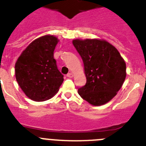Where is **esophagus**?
I'll return each mask as SVG.
<instances>
[{
	"label": "esophagus",
	"instance_id": "34e87169",
	"mask_svg": "<svg viewBox=\"0 0 146 146\" xmlns=\"http://www.w3.org/2000/svg\"><path fill=\"white\" fill-rule=\"evenodd\" d=\"M67 77H69V78H72V77H74V74H72V72H70V73H69V74H67Z\"/></svg>",
	"mask_w": 146,
	"mask_h": 146
}]
</instances>
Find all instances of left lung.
<instances>
[{"label": "left lung", "mask_w": 146, "mask_h": 146, "mask_svg": "<svg viewBox=\"0 0 146 146\" xmlns=\"http://www.w3.org/2000/svg\"><path fill=\"white\" fill-rule=\"evenodd\" d=\"M72 44L84 64L86 84L78 89L80 96L94 106L110 102L126 79L125 60L115 47L104 39H74Z\"/></svg>", "instance_id": "obj_1"}]
</instances>
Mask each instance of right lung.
Wrapping results in <instances>:
<instances>
[{
  "label": "right lung",
  "mask_w": 146,
  "mask_h": 146,
  "mask_svg": "<svg viewBox=\"0 0 146 146\" xmlns=\"http://www.w3.org/2000/svg\"><path fill=\"white\" fill-rule=\"evenodd\" d=\"M59 39L45 35L33 40L22 52L15 64V77L24 94L35 102L48 100L58 91L64 76L54 59Z\"/></svg>",
  "instance_id": "add662e5"
}]
</instances>
